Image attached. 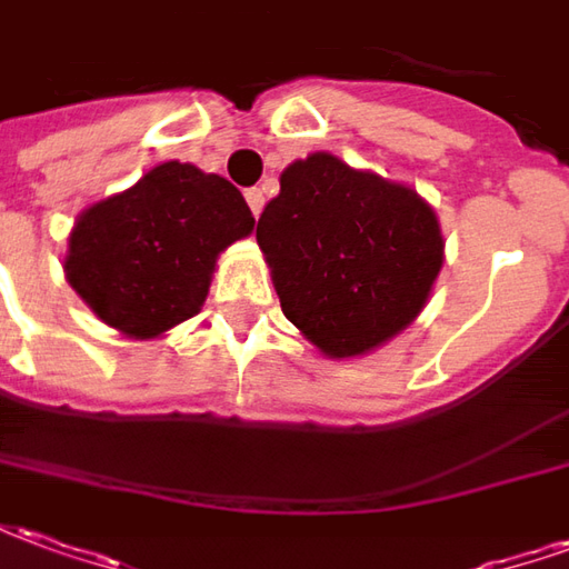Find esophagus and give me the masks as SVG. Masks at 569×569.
I'll list each match as a JSON object with an SVG mask.
<instances>
[{"label": "esophagus", "mask_w": 569, "mask_h": 569, "mask_svg": "<svg viewBox=\"0 0 569 569\" xmlns=\"http://www.w3.org/2000/svg\"><path fill=\"white\" fill-rule=\"evenodd\" d=\"M247 203L249 210H252V216H259L261 207H264V191H261V188H247Z\"/></svg>", "instance_id": "1"}]
</instances>
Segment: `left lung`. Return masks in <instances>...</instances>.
I'll list each match as a JSON object with an SVG mask.
<instances>
[{
	"label": "left lung",
	"mask_w": 569,
	"mask_h": 569,
	"mask_svg": "<svg viewBox=\"0 0 569 569\" xmlns=\"http://www.w3.org/2000/svg\"><path fill=\"white\" fill-rule=\"evenodd\" d=\"M286 320L329 359L362 357L415 322L445 261L415 188L313 151L280 173L256 228Z\"/></svg>",
	"instance_id": "1"
}]
</instances>
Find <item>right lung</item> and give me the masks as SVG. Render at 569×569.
<instances>
[{
	"instance_id": "add662e5",
	"label": "right lung",
	"mask_w": 569,
	"mask_h": 569,
	"mask_svg": "<svg viewBox=\"0 0 569 569\" xmlns=\"http://www.w3.org/2000/svg\"><path fill=\"white\" fill-rule=\"evenodd\" d=\"M252 224L228 179L167 161L81 212L63 271L106 326L146 341L198 313L219 252Z\"/></svg>"
}]
</instances>
